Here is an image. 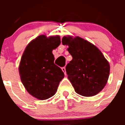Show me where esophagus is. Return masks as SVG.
Returning a JSON list of instances; mask_svg holds the SVG:
<instances>
[{"label": "esophagus", "instance_id": "esophagus-1", "mask_svg": "<svg viewBox=\"0 0 125 125\" xmlns=\"http://www.w3.org/2000/svg\"><path fill=\"white\" fill-rule=\"evenodd\" d=\"M62 70L63 71V73H64V74H65V75H66V68H65V67L62 68Z\"/></svg>", "mask_w": 125, "mask_h": 125}]
</instances>
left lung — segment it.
<instances>
[{
	"instance_id": "1",
	"label": "left lung",
	"mask_w": 125,
	"mask_h": 125,
	"mask_svg": "<svg viewBox=\"0 0 125 125\" xmlns=\"http://www.w3.org/2000/svg\"><path fill=\"white\" fill-rule=\"evenodd\" d=\"M62 44L73 59L66 66L68 79L77 94L91 97L100 93L107 83L110 65L100 50L79 36H63Z\"/></svg>"
}]
</instances>
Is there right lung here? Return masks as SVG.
Returning a JSON list of instances; mask_svg holds the SVG:
<instances>
[{
  "label": "right lung",
  "mask_w": 125,
  "mask_h": 125,
  "mask_svg": "<svg viewBox=\"0 0 125 125\" xmlns=\"http://www.w3.org/2000/svg\"><path fill=\"white\" fill-rule=\"evenodd\" d=\"M59 35H40L26 46L19 66L21 82L28 93L39 100H46L56 93L64 73L54 63L52 50L60 45Z\"/></svg>",
  "instance_id": "1"
}]
</instances>
